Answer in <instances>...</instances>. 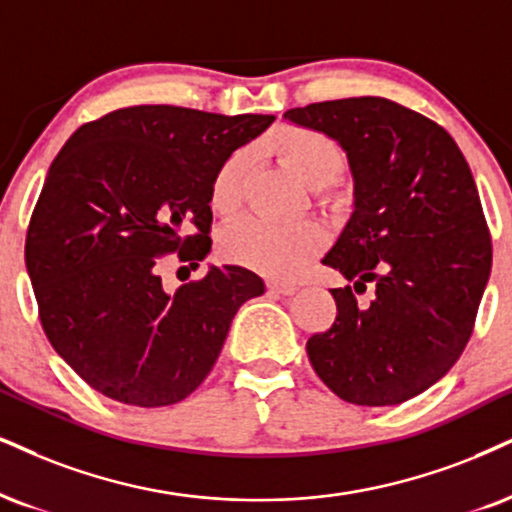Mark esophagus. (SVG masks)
<instances>
[{"label": "esophagus", "instance_id": "esophagus-1", "mask_svg": "<svg viewBox=\"0 0 512 512\" xmlns=\"http://www.w3.org/2000/svg\"><path fill=\"white\" fill-rule=\"evenodd\" d=\"M268 292H273V294H285V296H289V294H294V292H296V285H294V282H280V280H270V282H268Z\"/></svg>", "mask_w": 512, "mask_h": 512}]
</instances>
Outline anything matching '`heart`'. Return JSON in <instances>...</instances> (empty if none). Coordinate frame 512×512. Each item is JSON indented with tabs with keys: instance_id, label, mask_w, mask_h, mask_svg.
<instances>
[{
	"instance_id": "obj_1",
	"label": "heart",
	"mask_w": 512,
	"mask_h": 512,
	"mask_svg": "<svg viewBox=\"0 0 512 512\" xmlns=\"http://www.w3.org/2000/svg\"><path fill=\"white\" fill-rule=\"evenodd\" d=\"M268 149L311 187L315 201L325 206L342 201L337 175L344 170V151L330 135L304 125H282L268 137ZM249 173L251 156L246 149L232 151L220 163L211 182L213 211L220 216H235L244 206ZM325 244L327 232L315 220L273 225L258 218H244L227 225L220 235V249L230 261L270 277L299 275Z\"/></svg>"
}]
</instances>
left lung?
I'll list each match as a JSON object with an SVG mask.
<instances>
[{
  "label": "left lung",
  "mask_w": 512,
  "mask_h": 512,
  "mask_svg": "<svg viewBox=\"0 0 512 512\" xmlns=\"http://www.w3.org/2000/svg\"><path fill=\"white\" fill-rule=\"evenodd\" d=\"M289 121L346 149L356 211L323 258L360 289H330L337 318L308 361L339 399L396 406L430 389L468 346L491 273V235L463 151L422 113L384 97L308 104Z\"/></svg>",
  "instance_id": "1"
}]
</instances>
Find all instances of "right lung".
Returning <instances> with one entry per match:
<instances>
[{
  "label": "right lung",
  "mask_w": 512,
  "mask_h": 512,
  "mask_svg": "<svg viewBox=\"0 0 512 512\" xmlns=\"http://www.w3.org/2000/svg\"><path fill=\"white\" fill-rule=\"evenodd\" d=\"M273 116L128 106L63 144L25 235V266L49 344L94 391L140 408L187 399L263 280L213 266L168 294L161 266L211 249V182Z\"/></svg>",
  "instance_id": "right-lung-1"
}]
</instances>
